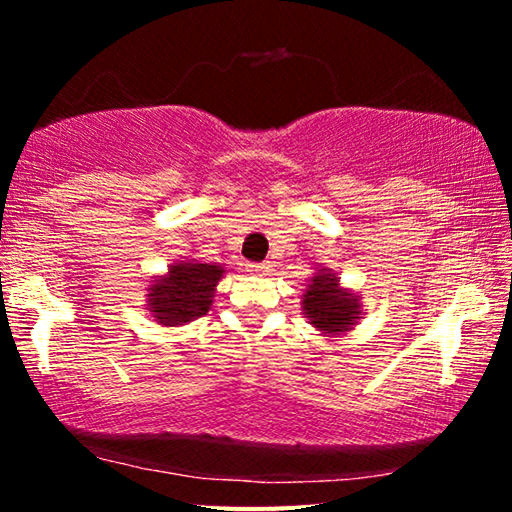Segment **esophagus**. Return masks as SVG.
I'll list each match as a JSON object with an SVG mask.
<instances>
[{
  "mask_svg": "<svg viewBox=\"0 0 512 512\" xmlns=\"http://www.w3.org/2000/svg\"><path fill=\"white\" fill-rule=\"evenodd\" d=\"M246 271H248L250 275H266L268 271H271V264H268V262H262V264H248Z\"/></svg>",
  "mask_w": 512,
  "mask_h": 512,
  "instance_id": "1",
  "label": "esophagus"
}]
</instances>
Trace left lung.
<instances>
[{
  "label": "left lung",
  "instance_id": "8db88e82",
  "mask_svg": "<svg viewBox=\"0 0 512 512\" xmlns=\"http://www.w3.org/2000/svg\"><path fill=\"white\" fill-rule=\"evenodd\" d=\"M302 314L323 336H341L359 323L361 298L352 289L341 287V277L318 268L300 298Z\"/></svg>",
  "mask_w": 512,
  "mask_h": 512
}]
</instances>
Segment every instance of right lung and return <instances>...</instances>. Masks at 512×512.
I'll list each match as a JSON object with an SVG mask.
<instances>
[{
	"label": "right lung",
	"instance_id": "add662e5",
	"mask_svg": "<svg viewBox=\"0 0 512 512\" xmlns=\"http://www.w3.org/2000/svg\"><path fill=\"white\" fill-rule=\"evenodd\" d=\"M225 268L198 259H183L169 266L164 275H155L146 287V309L162 327H180L212 309L216 284Z\"/></svg>",
	"mask_w": 512,
	"mask_h": 512
}]
</instances>
